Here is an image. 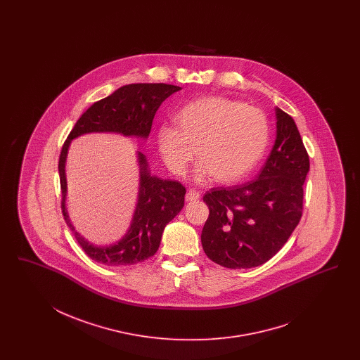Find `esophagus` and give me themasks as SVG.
<instances>
[{
    "instance_id": "1",
    "label": "esophagus",
    "mask_w": 360,
    "mask_h": 360,
    "mask_svg": "<svg viewBox=\"0 0 360 360\" xmlns=\"http://www.w3.org/2000/svg\"><path fill=\"white\" fill-rule=\"evenodd\" d=\"M199 198H200L199 191L193 190V188H190V190L186 193V200H187V202H195Z\"/></svg>"
}]
</instances>
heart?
I'll return each instance as SVG.
<instances>
[{"mask_svg": "<svg viewBox=\"0 0 360 360\" xmlns=\"http://www.w3.org/2000/svg\"><path fill=\"white\" fill-rule=\"evenodd\" d=\"M176 127L157 134L158 152L167 169L185 174L195 153L196 181L214 176L233 184L251 173L269 141V124L260 109L220 96L199 98L179 110Z\"/></svg>", "mask_w": 360, "mask_h": 360, "instance_id": "b5f03b06", "label": "heart"}]
</instances>
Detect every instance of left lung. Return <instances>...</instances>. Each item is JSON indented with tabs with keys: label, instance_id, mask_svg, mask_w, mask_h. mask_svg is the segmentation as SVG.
Here are the masks:
<instances>
[{
	"label": "left lung",
	"instance_id": "left-lung-1",
	"mask_svg": "<svg viewBox=\"0 0 360 360\" xmlns=\"http://www.w3.org/2000/svg\"><path fill=\"white\" fill-rule=\"evenodd\" d=\"M276 141L257 178L238 187H214L203 196L210 210L200 236L203 250L229 269L271 260L302 217L309 154L292 116L276 108Z\"/></svg>",
	"mask_w": 360,
	"mask_h": 360
}]
</instances>
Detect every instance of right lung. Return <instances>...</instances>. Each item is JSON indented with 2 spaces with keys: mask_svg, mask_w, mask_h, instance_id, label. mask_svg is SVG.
Wrapping results in <instances>:
<instances>
[{
  "mask_svg": "<svg viewBox=\"0 0 360 360\" xmlns=\"http://www.w3.org/2000/svg\"><path fill=\"white\" fill-rule=\"evenodd\" d=\"M179 89L178 86L165 83H137L120 87L108 98L94 103L80 116L62 146L58 164L62 212L83 251L96 262L120 266L152 257L160 247L166 224L178 215L185 205L186 188L178 181L161 179L150 174L145 155L139 152L140 190L131 227L119 243L109 247H96L79 235L65 210V165L68 146L74 139L92 131H113L146 139L152 129L157 109L164 100Z\"/></svg>",
  "mask_w": 360,
  "mask_h": 360,
  "instance_id": "1",
  "label": "right lung"
}]
</instances>
